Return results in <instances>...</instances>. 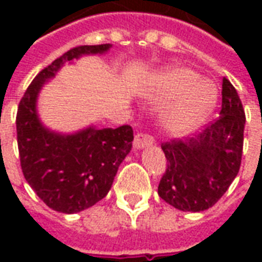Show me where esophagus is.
Segmentation results:
<instances>
[{"mask_svg":"<svg viewBox=\"0 0 262 262\" xmlns=\"http://www.w3.org/2000/svg\"><path fill=\"white\" fill-rule=\"evenodd\" d=\"M154 144V139L147 133H137L133 140V146L135 148H144Z\"/></svg>","mask_w":262,"mask_h":262,"instance_id":"esophagus-1","label":"esophagus"}]
</instances>
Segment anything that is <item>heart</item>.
Wrapping results in <instances>:
<instances>
[{
  "mask_svg": "<svg viewBox=\"0 0 262 262\" xmlns=\"http://www.w3.org/2000/svg\"><path fill=\"white\" fill-rule=\"evenodd\" d=\"M217 92L213 84L199 80V75L187 69L167 71L159 78L153 99L171 103L163 112V123L172 135H187L202 123L216 103Z\"/></svg>",
  "mask_w": 262,
  "mask_h": 262,
  "instance_id": "b5f03b06",
  "label": "heart"
}]
</instances>
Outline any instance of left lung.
Here are the masks:
<instances>
[{"label": "left lung", "mask_w": 262, "mask_h": 262, "mask_svg": "<svg viewBox=\"0 0 262 262\" xmlns=\"http://www.w3.org/2000/svg\"><path fill=\"white\" fill-rule=\"evenodd\" d=\"M244 125L240 97L223 77L219 118L198 136L161 144L167 170L159 184L160 198L184 212L212 208L238 174Z\"/></svg>", "instance_id": "8db88e82"}]
</instances>
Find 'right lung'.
Wrapping results in <instances>:
<instances>
[{"label": "right lung", "instance_id": "add662e5", "mask_svg": "<svg viewBox=\"0 0 262 262\" xmlns=\"http://www.w3.org/2000/svg\"><path fill=\"white\" fill-rule=\"evenodd\" d=\"M109 48L106 43L70 49L33 78L18 106L16 139L24 177L49 208L61 213H77L106 196L120 163L130 153L133 129L90 126L60 135L42 125L37 95L66 63L84 54H102Z\"/></svg>", "mask_w": 262, "mask_h": 262}]
</instances>
